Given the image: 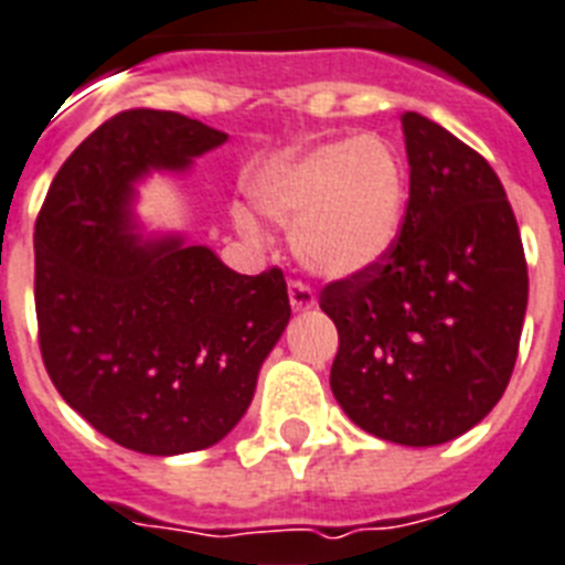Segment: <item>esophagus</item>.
Returning <instances> with one entry per match:
<instances>
[{
  "label": "esophagus",
  "instance_id": "34e87169",
  "mask_svg": "<svg viewBox=\"0 0 565 565\" xmlns=\"http://www.w3.org/2000/svg\"><path fill=\"white\" fill-rule=\"evenodd\" d=\"M287 292H290L292 310H298V313H301V310H310V307H316V296H313V290L307 287V284L290 281Z\"/></svg>",
  "mask_w": 565,
  "mask_h": 565
}]
</instances>
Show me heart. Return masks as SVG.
I'll return each mask as SVG.
<instances>
[{"mask_svg": "<svg viewBox=\"0 0 565 565\" xmlns=\"http://www.w3.org/2000/svg\"><path fill=\"white\" fill-rule=\"evenodd\" d=\"M260 214L292 226L296 258L322 278H356L401 241L409 209V177L401 153L380 136L333 139L278 156L252 179ZM241 235L258 237L252 214L237 209Z\"/></svg>", "mask_w": 565, "mask_h": 565, "instance_id": "heart-1", "label": "heart"}]
</instances>
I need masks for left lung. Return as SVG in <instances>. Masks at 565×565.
<instances>
[{
	"instance_id": "left-lung-1",
	"label": "left lung",
	"mask_w": 565,
	"mask_h": 565,
	"mask_svg": "<svg viewBox=\"0 0 565 565\" xmlns=\"http://www.w3.org/2000/svg\"><path fill=\"white\" fill-rule=\"evenodd\" d=\"M409 209L386 264L328 284L339 330L330 388L360 429L435 447L473 429L505 394L529 267L505 188L441 124L403 113Z\"/></svg>"
}]
</instances>
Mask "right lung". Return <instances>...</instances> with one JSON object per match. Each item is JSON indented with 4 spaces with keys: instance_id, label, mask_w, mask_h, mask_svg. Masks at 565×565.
<instances>
[{
    "instance_id": "right-lung-1",
    "label": "right lung",
    "mask_w": 565,
    "mask_h": 565,
    "mask_svg": "<svg viewBox=\"0 0 565 565\" xmlns=\"http://www.w3.org/2000/svg\"><path fill=\"white\" fill-rule=\"evenodd\" d=\"M226 139L179 113H118L63 162L36 217L45 371L100 435L145 456L226 438L290 322L281 269L241 275L182 235L145 237L132 214L136 182Z\"/></svg>"
}]
</instances>
